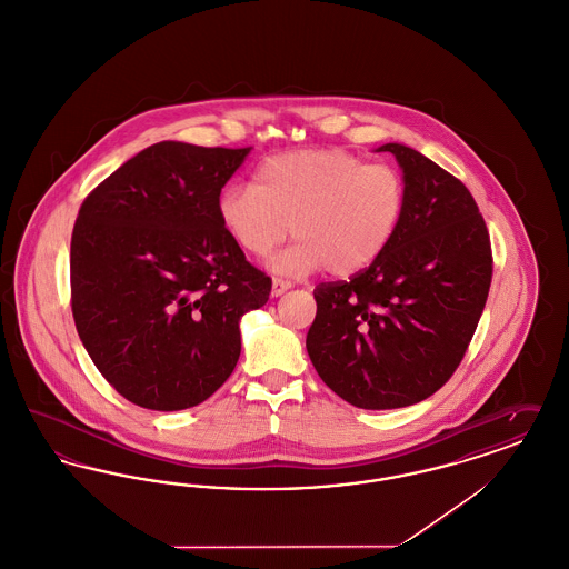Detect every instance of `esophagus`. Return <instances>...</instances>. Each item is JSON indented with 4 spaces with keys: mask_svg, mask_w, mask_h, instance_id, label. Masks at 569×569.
<instances>
[{
    "mask_svg": "<svg viewBox=\"0 0 569 569\" xmlns=\"http://www.w3.org/2000/svg\"><path fill=\"white\" fill-rule=\"evenodd\" d=\"M292 288L290 281H283V279H272L271 297H281L283 292H288Z\"/></svg>",
    "mask_w": 569,
    "mask_h": 569,
    "instance_id": "esophagus-1",
    "label": "esophagus"
}]
</instances>
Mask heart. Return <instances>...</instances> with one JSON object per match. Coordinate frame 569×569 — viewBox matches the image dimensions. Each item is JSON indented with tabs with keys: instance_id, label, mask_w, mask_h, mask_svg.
<instances>
[{
	"instance_id": "b5f03b06",
	"label": "heart",
	"mask_w": 569,
	"mask_h": 569,
	"mask_svg": "<svg viewBox=\"0 0 569 569\" xmlns=\"http://www.w3.org/2000/svg\"><path fill=\"white\" fill-rule=\"evenodd\" d=\"M223 230L249 256L264 258L292 232L297 243L269 269L300 277H350L378 262L406 213L397 168L367 163L343 149H300L260 163L256 188L228 186L217 202Z\"/></svg>"
}]
</instances>
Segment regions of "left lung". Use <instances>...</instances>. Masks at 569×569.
<instances>
[{
    "mask_svg": "<svg viewBox=\"0 0 569 569\" xmlns=\"http://www.w3.org/2000/svg\"><path fill=\"white\" fill-rule=\"evenodd\" d=\"M406 213L378 262L313 290L307 352L326 386L360 409H397L437 392L465 356L487 305L492 253L469 190L401 142Z\"/></svg>",
    "mask_w": 569,
    "mask_h": 569,
    "instance_id": "left-lung-1",
    "label": "left lung"
}]
</instances>
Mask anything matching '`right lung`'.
Listing matches in <instances>:
<instances>
[{"label": "right lung", "instance_id": "1", "mask_svg": "<svg viewBox=\"0 0 569 569\" xmlns=\"http://www.w3.org/2000/svg\"><path fill=\"white\" fill-rule=\"evenodd\" d=\"M251 147L163 140L91 191L70 244L72 313L84 350L136 406L207 401L241 356V318L271 277L244 260L217 202Z\"/></svg>", "mask_w": 569, "mask_h": 569}]
</instances>
